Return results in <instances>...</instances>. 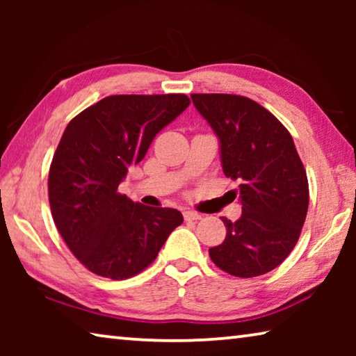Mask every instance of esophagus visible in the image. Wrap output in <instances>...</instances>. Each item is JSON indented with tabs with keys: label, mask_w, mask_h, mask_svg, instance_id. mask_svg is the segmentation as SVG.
<instances>
[{
	"label": "esophagus",
	"mask_w": 356,
	"mask_h": 356,
	"mask_svg": "<svg viewBox=\"0 0 356 356\" xmlns=\"http://www.w3.org/2000/svg\"><path fill=\"white\" fill-rule=\"evenodd\" d=\"M184 218H185V221H197V220H201V215L197 212L186 210V212H184Z\"/></svg>",
	"instance_id": "34e87169"
}]
</instances>
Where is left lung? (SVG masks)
Segmentation results:
<instances>
[{
	"mask_svg": "<svg viewBox=\"0 0 356 356\" xmlns=\"http://www.w3.org/2000/svg\"><path fill=\"white\" fill-rule=\"evenodd\" d=\"M220 140L222 172L238 180L242 216L222 218L226 238L209 250L237 278L272 272L291 254L305 225L309 186L291 134L257 102L234 94H191Z\"/></svg>",
	"mask_w": 356,
	"mask_h": 356,
	"instance_id": "1",
	"label": "left lung"
}]
</instances>
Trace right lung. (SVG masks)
<instances>
[{"label": "right lung", "instance_id": "right-lung-1", "mask_svg": "<svg viewBox=\"0 0 356 356\" xmlns=\"http://www.w3.org/2000/svg\"><path fill=\"white\" fill-rule=\"evenodd\" d=\"M188 105L185 94L110 95L65 127L48 172V200L65 245L89 272L131 278L182 225L179 210L134 202L118 186Z\"/></svg>", "mask_w": 356, "mask_h": 356}]
</instances>
